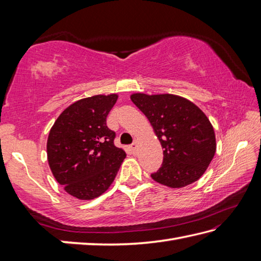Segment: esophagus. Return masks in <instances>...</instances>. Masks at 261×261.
I'll return each mask as SVG.
<instances>
[{"label":"esophagus","mask_w":261,"mask_h":261,"mask_svg":"<svg viewBox=\"0 0 261 261\" xmlns=\"http://www.w3.org/2000/svg\"><path fill=\"white\" fill-rule=\"evenodd\" d=\"M137 147H138V141H134L130 145V149H131V151L132 152H136V150H137Z\"/></svg>","instance_id":"esophagus-1"}]
</instances>
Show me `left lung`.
Returning <instances> with one entry per match:
<instances>
[{
	"instance_id": "1",
	"label": "left lung",
	"mask_w": 261,
	"mask_h": 261,
	"mask_svg": "<svg viewBox=\"0 0 261 261\" xmlns=\"http://www.w3.org/2000/svg\"><path fill=\"white\" fill-rule=\"evenodd\" d=\"M131 101L147 116L164 149L162 167L151 174L152 179L173 188L196 181L216 150L207 116L191 101L173 94L138 93Z\"/></svg>"
}]
</instances>
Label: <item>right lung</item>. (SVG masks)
<instances>
[{"label": "right lung", "mask_w": 261, "mask_h": 261, "mask_svg": "<svg viewBox=\"0 0 261 261\" xmlns=\"http://www.w3.org/2000/svg\"><path fill=\"white\" fill-rule=\"evenodd\" d=\"M116 99V94L80 99L58 116L49 132L47 154L53 175L76 198L102 195L126 156L114 146L115 132L107 125Z\"/></svg>", "instance_id": "add662e5"}]
</instances>
